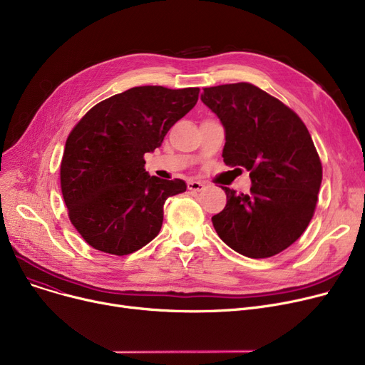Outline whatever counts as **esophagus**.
Returning a JSON list of instances; mask_svg holds the SVG:
<instances>
[{"label":"esophagus","instance_id":"34e87169","mask_svg":"<svg viewBox=\"0 0 365 365\" xmlns=\"http://www.w3.org/2000/svg\"><path fill=\"white\" fill-rule=\"evenodd\" d=\"M187 189L192 190V192H201V190L205 189V183L198 182V180H189L187 182Z\"/></svg>","mask_w":365,"mask_h":365}]
</instances>
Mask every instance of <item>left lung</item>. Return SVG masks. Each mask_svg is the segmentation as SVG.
<instances>
[{
  "label": "left lung",
  "mask_w": 365,
  "mask_h": 365,
  "mask_svg": "<svg viewBox=\"0 0 365 365\" xmlns=\"http://www.w3.org/2000/svg\"><path fill=\"white\" fill-rule=\"evenodd\" d=\"M201 101L225 128V164L244 167L252 179L250 194L222 187L216 232L242 256H275L300 238L315 212L322 165L311 134L289 106L253 84L207 87Z\"/></svg>",
  "instance_id": "8db88e82"
}]
</instances>
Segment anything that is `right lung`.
Here are the masks:
<instances>
[{
    "label": "right lung",
    "instance_id": "1",
    "mask_svg": "<svg viewBox=\"0 0 365 365\" xmlns=\"http://www.w3.org/2000/svg\"><path fill=\"white\" fill-rule=\"evenodd\" d=\"M198 93L133 87L93 106L69 133L62 194L72 225L96 250L125 256L158 235L165 200L186 183L149 176L143 157L197 105Z\"/></svg>",
    "mask_w": 365,
    "mask_h": 365
}]
</instances>
